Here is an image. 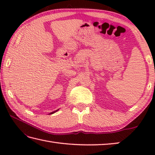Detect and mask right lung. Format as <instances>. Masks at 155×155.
<instances>
[{
    "instance_id": "add662e5",
    "label": "right lung",
    "mask_w": 155,
    "mask_h": 155,
    "mask_svg": "<svg viewBox=\"0 0 155 155\" xmlns=\"http://www.w3.org/2000/svg\"><path fill=\"white\" fill-rule=\"evenodd\" d=\"M58 110H59V108H58V109H57V110H56L53 111V112H52V113H49L48 114H54V113H56V112H57Z\"/></svg>"
}]
</instances>
